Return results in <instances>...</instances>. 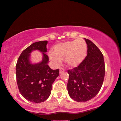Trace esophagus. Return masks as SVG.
Masks as SVG:
<instances>
[{
  "label": "esophagus",
  "instance_id": "esophagus-1",
  "mask_svg": "<svg viewBox=\"0 0 121 121\" xmlns=\"http://www.w3.org/2000/svg\"><path fill=\"white\" fill-rule=\"evenodd\" d=\"M64 71H65V69L64 68H60V69H59V73H60L63 72H64Z\"/></svg>",
  "mask_w": 121,
  "mask_h": 121
}]
</instances>
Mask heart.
I'll list each match as a JSON object with an SVG mask.
<instances>
[{
	"label": "heart",
	"instance_id": "heart-1",
	"mask_svg": "<svg viewBox=\"0 0 121 121\" xmlns=\"http://www.w3.org/2000/svg\"><path fill=\"white\" fill-rule=\"evenodd\" d=\"M87 45L84 39H78L60 43L55 47L53 51L49 52L50 60L55 64H58L64 57L66 64L69 66H78L86 55Z\"/></svg>",
	"mask_w": 121,
	"mask_h": 121
}]
</instances>
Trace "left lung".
<instances>
[{
	"mask_svg": "<svg viewBox=\"0 0 121 121\" xmlns=\"http://www.w3.org/2000/svg\"><path fill=\"white\" fill-rule=\"evenodd\" d=\"M85 39L87 55L78 66L68 71L69 94L77 102H86L94 98L101 88L105 74L102 52L90 39Z\"/></svg>",
	"mask_w": 121,
	"mask_h": 121,
	"instance_id": "1",
	"label": "left lung"
}]
</instances>
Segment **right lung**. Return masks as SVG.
<instances>
[{
    "instance_id": "1",
    "label": "right lung",
    "mask_w": 121,
    "mask_h": 121,
    "mask_svg": "<svg viewBox=\"0 0 121 121\" xmlns=\"http://www.w3.org/2000/svg\"><path fill=\"white\" fill-rule=\"evenodd\" d=\"M47 41L35 42L25 49L16 64V78L19 90L26 99L34 103L46 100L51 94L52 85L59 76V69L52 70L48 63ZM38 50L43 53L42 62L33 65L29 61L31 51Z\"/></svg>"
}]
</instances>
